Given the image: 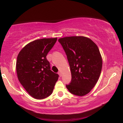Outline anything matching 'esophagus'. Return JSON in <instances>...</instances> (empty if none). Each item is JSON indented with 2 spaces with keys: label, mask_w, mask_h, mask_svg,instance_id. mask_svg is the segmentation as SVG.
<instances>
[{
  "label": "esophagus",
  "mask_w": 123,
  "mask_h": 123,
  "mask_svg": "<svg viewBox=\"0 0 123 123\" xmlns=\"http://www.w3.org/2000/svg\"><path fill=\"white\" fill-rule=\"evenodd\" d=\"M58 74L59 75L60 77L62 76V73H61V72H58Z\"/></svg>",
  "instance_id": "1"
}]
</instances>
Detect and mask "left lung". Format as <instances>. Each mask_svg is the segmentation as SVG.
Returning a JSON list of instances; mask_svg holds the SVG:
<instances>
[{"mask_svg":"<svg viewBox=\"0 0 123 123\" xmlns=\"http://www.w3.org/2000/svg\"><path fill=\"white\" fill-rule=\"evenodd\" d=\"M67 55L72 80L66 87L70 93L82 96L93 88L101 72L102 60L98 47L90 38L71 36L58 40Z\"/></svg>","mask_w":123,"mask_h":123,"instance_id":"obj_1","label":"left lung"}]
</instances>
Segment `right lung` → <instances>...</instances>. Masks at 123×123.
Returning a JSON list of instances; mask_svg holds the SVG:
<instances>
[{
    "mask_svg": "<svg viewBox=\"0 0 123 123\" xmlns=\"http://www.w3.org/2000/svg\"><path fill=\"white\" fill-rule=\"evenodd\" d=\"M57 38H42L28 43L18 54L16 70L20 83L33 98L43 99L52 93L59 75L50 70L46 55Z\"/></svg>",
    "mask_w": 123,
    "mask_h": 123,
    "instance_id": "obj_1",
    "label": "right lung"
}]
</instances>
